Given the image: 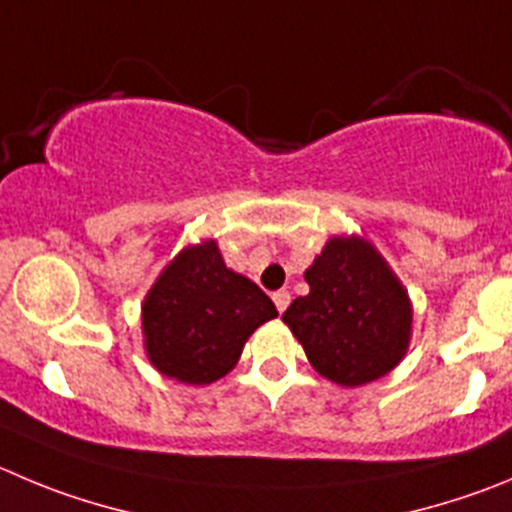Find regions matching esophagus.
<instances>
[{
  "mask_svg": "<svg viewBox=\"0 0 512 512\" xmlns=\"http://www.w3.org/2000/svg\"><path fill=\"white\" fill-rule=\"evenodd\" d=\"M272 303H275V308L280 310V313H285V308L290 305V293L288 290H278V293H272Z\"/></svg>",
  "mask_w": 512,
  "mask_h": 512,
  "instance_id": "esophagus-1",
  "label": "esophagus"
}]
</instances>
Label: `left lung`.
Masks as SVG:
<instances>
[{"label": "left lung", "instance_id": "obj_1", "mask_svg": "<svg viewBox=\"0 0 512 512\" xmlns=\"http://www.w3.org/2000/svg\"><path fill=\"white\" fill-rule=\"evenodd\" d=\"M305 283L310 293L290 303L283 321L318 374L353 389L401 364L412 343V300L366 237H331Z\"/></svg>", "mask_w": 512, "mask_h": 512}]
</instances>
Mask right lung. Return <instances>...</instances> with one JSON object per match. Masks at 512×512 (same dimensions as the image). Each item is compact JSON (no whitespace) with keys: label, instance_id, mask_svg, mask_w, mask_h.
<instances>
[{"label":"right lung","instance_id":"1","mask_svg":"<svg viewBox=\"0 0 512 512\" xmlns=\"http://www.w3.org/2000/svg\"><path fill=\"white\" fill-rule=\"evenodd\" d=\"M272 318L275 303L224 265L217 240H204L184 247L143 298V351L159 374L207 386L237 366L247 338Z\"/></svg>","mask_w":512,"mask_h":512}]
</instances>
